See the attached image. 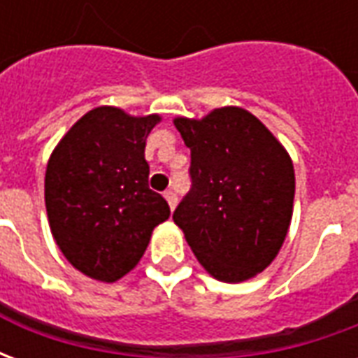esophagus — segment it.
<instances>
[{"instance_id": "34e87169", "label": "esophagus", "mask_w": 358, "mask_h": 358, "mask_svg": "<svg viewBox=\"0 0 358 358\" xmlns=\"http://www.w3.org/2000/svg\"><path fill=\"white\" fill-rule=\"evenodd\" d=\"M164 199L169 201V205H171V209H174V207H176V203H178V195L174 194L172 189H169V192H164Z\"/></svg>"}]
</instances>
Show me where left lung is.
I'll return each mask as SVG.
<instances>
[{"label":"left lung","instance_id":"left-lung-1","mask_svg":"<svg viewBox=\"0 0 358 358\" xmlns=\"http://www.w3.org/2000/svg\"><path fill=\"white\" fill-rule=\"evenodd\" d=\"M192 151V189L174 222L210 276L238 284L268 266L292 222L295 172L284 145L249 110L174 118Z\"/></svg>","mask_w":358,"mask_h":358}]
</instances>
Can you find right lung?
I'll list each match as a JSON object with an SVG mask.
<instances>
[{
    "label": "right lung",
    "mask_w": 358,
    "mask_h": 358,
    "mask_svg": "<svg viewBox=\"0 0 358 358\" xmlns=\"http://www.w3.org/2000/svg\"><path fill=\"white\" fill-rule=\"evenodd\" d=\"M159 115L130 117L117 107L88 110L53 149L45 209L66 261L99 282H117L140 263L153 228L171 217L149 189L145 140Z\"/></svg>",
    "instance_id": "1"
}]
</instances>
